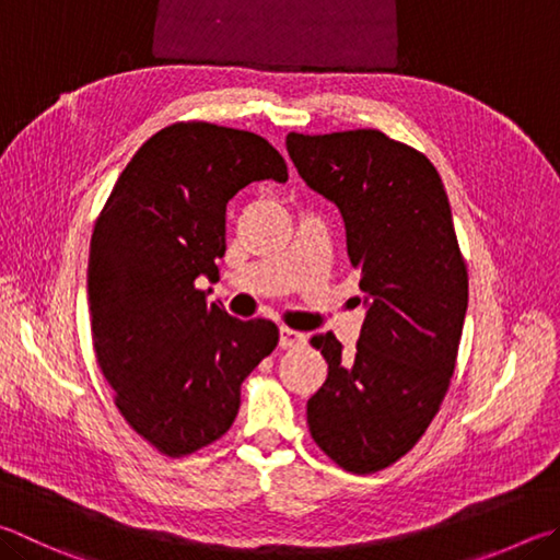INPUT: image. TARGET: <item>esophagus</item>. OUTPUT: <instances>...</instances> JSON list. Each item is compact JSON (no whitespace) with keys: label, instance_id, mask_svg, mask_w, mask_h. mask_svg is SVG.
<instances>
[{"label":"esophagus","instance_id":"1","mask_svg":"<svg viewBox=\"0 0 560 560\" xmlns=\"http://www.w3.org/2000/svg\"><path fill=\"white\" fill-rule=\"evenodd\" d=\"M306 342V335L299 332V330H291V328H281L279 330V345L283 350L287 348H299V345Z\"/></svg>","mask_w":560,"mask_h":560}]
</instances>
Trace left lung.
I'll return each mask as SVG.
<instances>
[{
	"label": "left lung",
	"mask_w": 560,
	"mask_h": 560,
	"mask_svg": "<svg viewBox=\"0 0 560 560\" xmlns=\"http://www.w3.org/2000/svg\"><path fill=\"white\" fill-rule=\"evenodd\" d=\"M287 149L340 210L368 308L352 354L332 332L311 340L328 362L308 399L311 435L345 470L377 472L429 429L455 370L467 269L451 202L431 161L380 129L291 131Z\"/></svg>",
	"instance_id": "8db88e82"
}]
</instances>
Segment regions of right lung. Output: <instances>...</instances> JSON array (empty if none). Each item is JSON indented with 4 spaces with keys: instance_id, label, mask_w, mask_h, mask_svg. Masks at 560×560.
Returning a JSON list of instances; mask_svg holds the SVG:
<instances>
[{
    "instance_id": "1",
    "label": "right lung",
    "mask_w": 560,
    "mask_h": 560,
    "mask_svg": "<svg viewBox=\"0 0 560 560\" xmlns=\"http://www.w3.org/2000/svg\"><path fill=\"white\" fill-rule=\"evenodd\" d=\"M287 183V161L252 131L178 121L121 171L90 240L88 301L97 364L141 439L171 457L218 441L240 386L279 342L196 289L225 257L228 202L254 180Z\"/></svg>"
}]
</instances>
